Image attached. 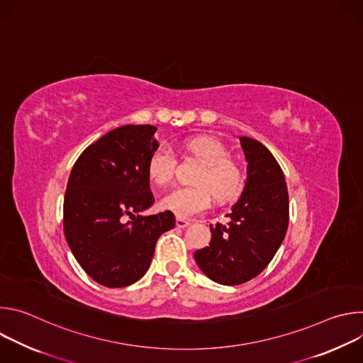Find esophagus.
Segmentation results:
<instances>
[{"instance_id": "1", "label": "esophagus", "mask_w": 363, "mask_h": 363, "mask_svg": "<svg viewBox=\"0 0 363 363\" xmlns=\"http://www.w3.org/2000/svg\"><path fill=\"white\" fill-rule=\"evenodd\" d=\"M189 224H191L189 220H185V218H181V217L177 218V227H178V228H185V227H188Z\"/></svg>"}]
</instances>
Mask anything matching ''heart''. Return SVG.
I'll use <instances>...</instances> for the list:
<instances>
[{
    "label": "heart",
    "mask_w": 363,
    "mask_h": 363,
    "mask_svg": "<svg viewBox=\"0 0 363 363\" xmlns=\"http://www.w3.org/2000/svg\"><path fill=\"white\" fill-rule=\"evenodd\" d=\"M185 150L202 162L194 182L179 186L161 199V206L181 218L194 217L208 208L211 198L225 201L234 196L241 186V172L228 158L227 147L211 136H195L185 142ZM177 157L169 145L155 147L146 164L149 179L157 186H168L175 174Z\"/></svg>",
    "instance_id": "heart-1"
}]
</instances>
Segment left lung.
<instances>
[{
  "mask_svg": "<svg viewBox=\"0 0 363 363\" xmlns=\"http://www.w3.org/2000/svg\"><path fill=\"white\" fill-rule=\"evenodd\" d=\"M247 182L233 206L228 225L211 224L210 247L195 251L199 269L216 283L242 284L273 260L289 225V192L273 153L258 140L241 136Z\"/></svg>",
  "mask_w": 363,
  "mask_h": 363,
  "instance_id": "obj_1",
  "label": "left lung"
}]
</instances>
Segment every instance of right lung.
I'll return each mask as SVG.
<instances>
[{
    "mask_svg": "<svg viewBox=\"0 0 363 363\" xmlns=\"http://www.w3.org/2000/svg\"><path fill=\"white\" fill-rule=\"evenodd\" d=\"M152 125H125L89 145L67 182L63 227L82 269L111 289L138 281L149 269L158 238L175 227L164 211L142 217L155 202L146 164L160 146Z\"/></svg>",
    "mask_w": 363,
    "mask_h": 363,
    "instance_id": "obj_1",
    "label": "right lung"
}]
</instances>
